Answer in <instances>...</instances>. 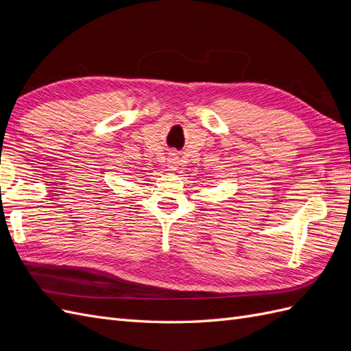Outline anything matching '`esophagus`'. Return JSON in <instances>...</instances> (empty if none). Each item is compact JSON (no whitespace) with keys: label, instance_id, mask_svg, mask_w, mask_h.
Here are the masks:
<instances>
[{"label":"esophagus","instance_id":"esophagus-1","mask_svg":"<svg viewBox=\"0 0 351 351\" xmlns=\"http://www.w3.org/2000/svg\"><path fill=\"white\" fill-rule=\"evenodd\" d=\"M176 161V159H174ZM171 169H176V162H171Z\"/></svg>","mask_w":351,"mask_h":351}]
</instances>
